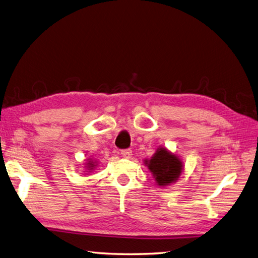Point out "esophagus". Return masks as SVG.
Returning a JSON list of instances; mask_svg holds the SVG:
<instances>
[{"label": "esophagus", "instance_id": "34e87169", "mask_svg": "<svg viewBox=\"0 0 258 258\" xmlns=\"http://www.w3.org/2000/svg\"><path fill=\"white\" fill-rule=\"evenodd\" d=\"M121 156L123 157V158H130L131 157V154H133V151L130 150V149H124V150H121Z\"/></svg>", "mask_w": 258, "mask_h": 258}]
</instances>
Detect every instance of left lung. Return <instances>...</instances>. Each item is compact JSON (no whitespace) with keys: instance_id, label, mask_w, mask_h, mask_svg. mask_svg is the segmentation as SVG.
<instances>
[{"instance_id":"left-lung-1","label":"left lung","mask_w":258,"mask_h":258,"mask_svg":"<svg viewBox=\"0 0 258 258\" xmlns=\"http://www.w3.org/2000/svg\"><path fill=\"white\" fill-rule=\"evenodd\" d=\"M145 164L159 186H167L174 183L183 171L181 159L165 148H159L150 160H146Z\"/></svg>"}]
</instances>
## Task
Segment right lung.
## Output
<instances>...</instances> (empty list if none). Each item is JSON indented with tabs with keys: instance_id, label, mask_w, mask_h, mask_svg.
<instances>
[{
	"instance_id": "add662e5",
	"label": "right lung",
	"mask_w": 258,
	"mask_h": 258,
	"mask_svg": "<svg viewBox=\"0 0 258 258\" xmlns=\"http://www.w3.org/2000/svg\"><path fill=\"white\" fill-rule=\"evenodd\" d=\"M96 161H93V160H90V161L87 163V169L89 170V172L90 171H93L94 169H95V167H96Z\"/></svg>"
}]
</instances>
